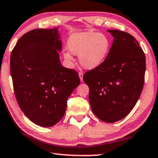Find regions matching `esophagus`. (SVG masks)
Wrapping results in <instances>:
<instances>
[{"label": "esophagus", "mask_w": 158, "mask_h": 158, "mask_svg": "<svg viewBox=\"0 0 158 158\" xmlns=\"http://www.w3.org/2000/svg\"><path fill=\"white\" fill-rule=\"evenodd\" d=\"M78 74H79L80 79H81V81H83V78H82V77H83V73H82V71H80L79 73H78Z\"/></svg>", "instance_id": "esophagus-1"}]
</instances>
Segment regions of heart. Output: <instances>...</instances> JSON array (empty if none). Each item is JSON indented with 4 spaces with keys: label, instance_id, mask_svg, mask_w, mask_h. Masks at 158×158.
Returning <instances> with one entry per match:
<instances>
[{
    "label": "heart",
    "instance_id": "heart-1",
    "mask_svg": "<svg viewBox=\"0 0 158 158\" xmlns=\"http://www.w3.org/2000/svg\"><path fill=\"white\" fill-rule=\"evenodd\" d=\"M71 54L79 55L81 64L86 69H93L103 62L108 52L110 42L101 33L87 32L71 35L67 43ZM66 59L71 60L70 53H65Z\"/></svg>",
    "mask_w": 158,
    "mask_h": 158
}]
</instances>
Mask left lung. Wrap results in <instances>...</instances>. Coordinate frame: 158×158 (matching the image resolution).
Masks as SVG:
<instances>
[{
    "label": "left lung",
    "instance_id": "8db88e82",
    "mask_svg": "<svg viewBox=\"0 0 158 158\" xmlns=\"http://www.w3.org/2000/svg\"><path fill=\"white\" fill-rule=\"evenodd\" d=\"M114 37L106 59L85 73L89 88V99L96 117L114 123L126 117L142 92L146 57L138 41L131 34L108 30Z\"/></svg>",
    "mask_w": 158,
    "mask_h": 158
}]
</instances>
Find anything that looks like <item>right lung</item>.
Listing matches in <instances>:
<instances>
[{
  "instance_id": "add662e5",
  "label": "right lung",
  "mask_w": 158,
  "mask_h": 158,
  "mask_svg": "<svg viewBox=\"0 0 158 158\" xmlns=\"http://www.w3.org/2000/svg\"><path fill=\"white\" fill-rule=\"evenodd\" d=\"M57 28L34 29L19 39L10 56V73L18 104L38 126L62 119L67 100L80 81L73 69L62 66Z\"/></svg>"
}]
</instances>
